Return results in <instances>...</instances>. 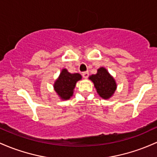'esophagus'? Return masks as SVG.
Masks as SVG:
<instances>
[{
	"mask_svg": "<svg viewBox=\"0 0 157 157\" xmlns=\"http://www.w3.org/2000/svg\"><path fill=\"white\" fill-rule=\"evenodd\" d=\"M89 72L88 71H85V72H82V77H84V78H88V77H89Z\"/></svg>",
	"mask_w": 157,
	"mask_h": 157,
	"instance_id": "esophagus-1",
	"label": "esophagus"
}]
</instances>
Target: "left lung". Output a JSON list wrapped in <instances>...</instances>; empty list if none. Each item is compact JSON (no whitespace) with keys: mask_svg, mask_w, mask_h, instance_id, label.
Instances as JSON below:
<instances>
[{"mask_svg":"<svg viewBox=\"0 0 157 157\" xmlns=\"http://www.w3.org/2000/svg\"><path fill=\"white\" fill-rule=\"evenodd\" d=\"M89 79L94 83L98 94L103 99H109L116 91L117 83L115 80L104 67L98 68L97 73L89 76Z\"/></svg>","mask_w":157,"mask_h":157,"instance_id":"8db88e82","label":"left lung"}]
</instances>
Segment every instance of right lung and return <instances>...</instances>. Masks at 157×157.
Returning <instances> with one entry per match:
<instances>
[{
    "mask_svg": "<svg viewBox=\"0 0 157 157\" xmlns=\"http://www.w3.org/2000/svg\"><path fill=\"white\" fill-rule=\"evenodd\" d=\"M81 79L82 76L80 74H71L66 68H63L53 83V89L59 99L66 101L73 96L76 83Z\"/></svg>",
    "mask_w": 157,
    "mask_h": 157,
    "instance_id": "add662e5",
    "label": "right lung"
}]
</instances>
